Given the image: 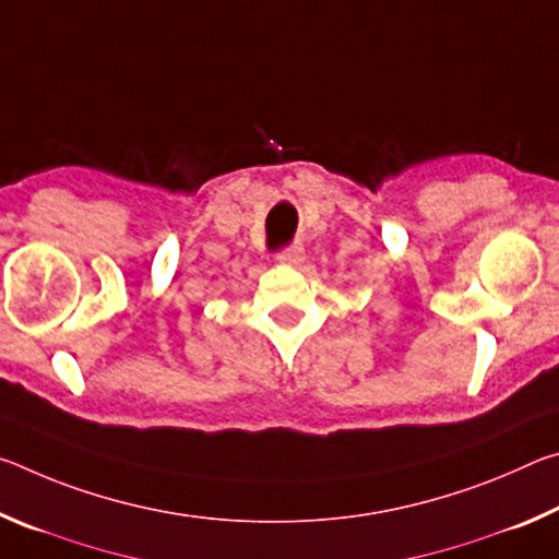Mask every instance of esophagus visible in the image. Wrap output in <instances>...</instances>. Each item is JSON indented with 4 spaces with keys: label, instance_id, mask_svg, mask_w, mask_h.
<instances>
[{
    "label": "esophagus",
    "instance_id": "34e87169",
    "mask_svg": "<svg viewBox=\"0 0 559 559\" xmlns=\"http://www.w3.org/2000/svg\"><path fill=\"white\" fill-rule=\"evenodd\" d=\"M276 261L286 263V266H298V263L302 261V246H298V243L283 246V249L276 253Z\"/></svg>",
    "mask_w": 559,
    "mask_h": 559
}]
</instances>
